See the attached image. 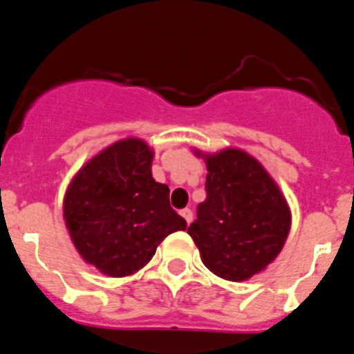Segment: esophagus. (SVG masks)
Wrapping results in <instances>:
<instances>
[{
	"mask_svg": "<svg viewBox=\"0 0 354 354\" xmlns=\"http://www.w3.org/2000/svg\"><path fill=\"white\" fill-rule=\"evenodd\" d=\"M180 216H183L184 220H186L187 225L193 221V211H192V209H183V211H180Z\"/></svg>",
	"mask_w": 354,
	"mask_h": 354,
	"instance_id": "esophagus-1",
	"label": "esophagus"
}]
</instances>
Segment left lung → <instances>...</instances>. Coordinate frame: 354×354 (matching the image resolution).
Here are the masks:
<instances>
[{
	"label": "left lung",
	"mask_w": 354,
	"mask_h": 354,
	"mask_svg": "<svg viewBox=\"0 0 354 354\" xmlns=\"http://www.w3.org/2000/svg\"><path fill=\"white\" fill-rule=\"evenodd\" d=\"M196 154H200L196 150ZM205 200L187 234L207 270L243 282L266 270L286 245L290 211L277 183L245 150L204 156Z\"/></svg>",
	"instance_id": "8db88e82"
}]
</instances>
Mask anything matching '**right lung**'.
Segmentation results:
<instances>
[{
	"mask_svg": "<svg viewBox=\"0 0 354 354\" xmlns=\"http://www.w3.org/2000/svg\"><path fill=\"white\" fill-rule=\"evenodd\" d=\"M143 140L126 138L90 159L68 184L64 218L81 257L108 277L136 273L167 236L187 223L152 177Z\"/></svg>",
	"mask_w": 354,
	"mask_h": 354,
	"instance_id": "obj_1",
	"label": "right lung"
}]
</instances>
